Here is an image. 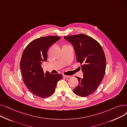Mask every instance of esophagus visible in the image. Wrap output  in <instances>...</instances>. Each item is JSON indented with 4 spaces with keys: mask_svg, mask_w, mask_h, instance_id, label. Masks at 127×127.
I'll list each match as a JSON object with an SVG mask.
<instances>
[{
    "mask_svg": "<svg viewBox=\"0 0 127 127\" xmlns=\"http://www.w3.org/2000/svg\"><path fill=\"white\" fill-rule=\"evenodd\" d=\"M63 77H65V78H70L71 76H68V75H63Z\"/></svg>",
    "mask_w": 127,
    "mask_h": 127,
    "instance_id": "34e87169",
    "label": "esophagus"
}]
</instances>
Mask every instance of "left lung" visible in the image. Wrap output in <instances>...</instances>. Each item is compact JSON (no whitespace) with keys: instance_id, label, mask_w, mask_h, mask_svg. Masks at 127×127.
<instances>
[{"instance_id":"1","label":"left lung","mask_w":127,"mask_h":127,"mask_svg":"<svg viewBox=\"0 0 127 127\" xmlns=\"http://www.w3.org/2000/svg\"><path fill=\"white\" fill-rule=\"evenodd\" d=\"M75 50L77 61L81 65L83 78L76 76L78 85L73 90L76 95L86 97L94 92L105 74L106 59L99 43L91 37L83 34L66 36Z\"/></svg>"}]
</instances>
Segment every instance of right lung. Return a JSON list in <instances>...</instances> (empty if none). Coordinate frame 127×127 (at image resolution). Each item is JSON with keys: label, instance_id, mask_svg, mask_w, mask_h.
<instances>
[{"label": "right lung", "instance_id": "obj_1", "mask_svg": "<svg viewBox=\"0 0 127 127\" xmlns=\"http://www.w3.org/2000/svg\"><path fill=\"white\" fill-rule=\"evenodd\" d=\"M60 37L48 36L35 39L29 43L22 53L20 63L22 78L25 85L35 95L47 98L53 94L62 74L44 73L43 61L47 60L48 48Z\"/></svg>", "mask_w": 127, "mask_h": 127}]
</instances>
